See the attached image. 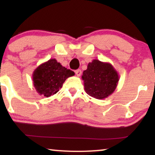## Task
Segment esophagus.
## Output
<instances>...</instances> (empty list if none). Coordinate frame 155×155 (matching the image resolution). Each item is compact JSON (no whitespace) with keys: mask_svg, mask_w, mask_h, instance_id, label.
Returning <instances> with one entry per match:
<instances>
[{"mask_svg":"<svg viewBox=\"0 0 155 155\" xmlns=\"http://www.w3.org/2000/svg\"><path fill=\"white\" fill-rule=\"evenodd\" d=\"M75 75H77L78 77H80L82 74V71H81V70L78 69V70H76V71H75Z\"/></svg>","mask_w":155,"mask_h":155,"instance_id":"34e87169","label":"esophagus"}]
</instances>
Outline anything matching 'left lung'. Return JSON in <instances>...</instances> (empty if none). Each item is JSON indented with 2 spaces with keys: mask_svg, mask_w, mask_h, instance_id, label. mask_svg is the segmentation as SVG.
Returning a JSON list of instances; mask_svg holds the SVG:
<instances>
[{
  "mask_svg": "<svg viewBox=\"0 0 155 155\" xmlns=\"http://www.w3.org/2000/svg\"><path fill=\"white\" fill-rule=\"evenodd\" d=\"M82 79L87 94L95 99H103L115 91L119 76L111 63L94 59L88 63Z\"/></svg>",
  "mask_w": 155,
  "mask_h": 155,
  "instance_id": "left-lung-1",
  "label": "left lung"
}]
</instances>
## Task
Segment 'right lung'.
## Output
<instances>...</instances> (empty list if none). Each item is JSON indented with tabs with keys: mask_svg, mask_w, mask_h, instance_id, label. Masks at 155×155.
Wrapping results in <instances>:
<instances>
[{
	"mask_svg": "<svg viewBox=\"0 0 155 155\" xmlns=\"http://www.w3.org/2000/svg\"><path fill=\"white\" fill-rule=\"evenodd\" d=\"M75 73L62 66L55 58L39 65L32 74L33 84L40 95L49 97L56 94L63 82Z\"/></svg>",
	"mask_w": 155,
	"mask_h": 155,
	"instance_id": "obj_1",
	"label": "right lung"
}]
</instances>
